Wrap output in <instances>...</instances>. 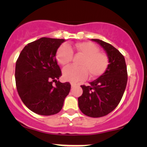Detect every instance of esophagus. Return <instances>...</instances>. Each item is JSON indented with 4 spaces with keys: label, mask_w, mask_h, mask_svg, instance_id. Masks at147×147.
Returning <instances> with one entry per match:
<instances>
[{
    "label": "esophagus",
    "mask_w": 147,
    "mask_h": 147,
    "mask_svg": "<svg viewBox=\"0 0 147 147\" xmlns=\"http://www.w3.org/2000/svg\"><path fill=\"white\" fill-rule=\"evenodd\" d=\"M70 84H71V87H75V85H77L76 83H75V82H70Z\"/></svg>",
    "instance_id": "obj_1"
}]
</instances>
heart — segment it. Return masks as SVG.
<instances>
[{
    "instance_id": "heart-1",
    "label": "heart",
    "mask_w": 147,
    "mask_h": 147,
    "mask_svg": "<svg viewBox=\"0 0 147 147\" xmlns=\"http://www.w3.org/2000/svg\"><path fill=\"white\" fill-rule=\"evenodd\" d=\"M74 48L83 57L80 61V66L67 67L63 70V78L65 80L78 82L85 79L87 77V71L92 78L102 75L108 65V58L104 53H100L99 47L92 42H82L75 44ZM73 56L72 47L63 45L59 47L56 53V58L63 66H66L71 62Z\"/></svg>"
}]
</instances>
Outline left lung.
Wrapping results in <instances>:
<instances>
[{"instance_id": "obj_1", "label": "left lung", "mask_w": 147, "mask_h": 147, "mask_svg": "<svg viewBox=\"0 0 147 147\" xmlns=\"http://www.w3.org/2000/svg\"><path fill=\"white\" fill-rule=\"evenodd\" d=\"M92 40L106 51L109 65L100 78L90 82V86L81 85L83 92L78 97V105L84 115L101 117L119 105L127 86V66L124 56L114 46L99 39Z\"/></svg>"}]
</instances>
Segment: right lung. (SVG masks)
<instances>
[{"label": "right lung", "mask_w": 147, "mask_h": 147, "mask_svg": "<svg viewBox=\"0 0 147 147\" xmlns=\"http://www.w3.org/2000/svg\"><path fill=\"white\" fill-rule=\"evenodd\" d=\"M65 41L40 38L25 46L16 61L15 78L18 92L25 105L38 115L58 113L70 90L69 82L57 81L62 72L56 53ZM54 82L55 85L52 84Z\"/></svg>", "instance_id": "add662e5"}]
</instances>
